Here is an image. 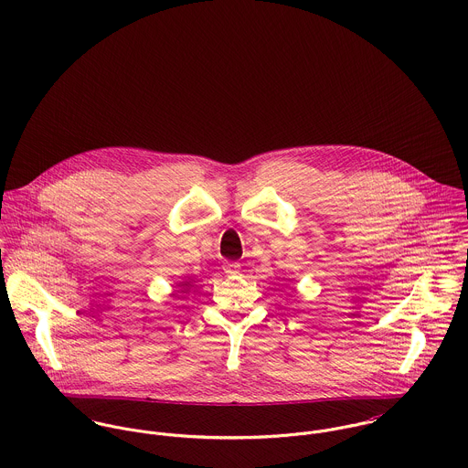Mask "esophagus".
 <instances>
[{
    "mask_svg": "<svg viewBox=\"0 0 468 468\" xmlns=\"http://www.w3.org/2000/svg\"><path fill=\"white\" fill-rule=\"evenodd\" d=\"M239 270H241V265L236 263V261H225L223 263V271L229 273V275H236V273H239Z\"/></svg>",
    "mask_w": 468,
    "mask_h": 468,
    "instance_id": "34e87169",
    "label": "esophagus"
}]
</instances>
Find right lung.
<instances>
[{
	"instance_id": "obj_1",
	"label": "right lung",
	"mask_w": 468,
	"mask_h": 468,
	"mask_svg": "<svg viewBox=\"0 0 468 468\" xmlns=\"http://www.w3.org/2000/svg\"><path fill=\"white\" fill-rule=\"evenodd\" d=\"M193 282H195V279H193V277H184V281H180V282L176 284V286L180 288V290H176V292H178V293H186L191 286H195Z\"/></svg>"
}]
</instances>
